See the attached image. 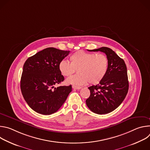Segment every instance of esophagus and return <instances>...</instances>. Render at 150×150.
<instances>
[{
	"mask_svg": "<svg viewBox=\"0 0 150 150\" xmlns=\"http://www.w3.org/2000/svg\"><path fill=\"white\" fill-rule=\"evenodd\" d=\"M72 88L73 89H76V90H80L82 88L81 87H78V86H75V85H72Z\"/></svg>",
	"mask_w": 150,
	"mask_h": 150,
	"instance_id": "1",
	"label": "esophagus"
}]
</instances>
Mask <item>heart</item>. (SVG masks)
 <instances>
[{"label": "heart", "mask_w": 150, "mask_h": 150, "mask_svg": "<svg viewBox=\"0 0 150 150\" xmlns=\"http://www.w3.org/2000/svg\"><path fill=\"white\" fill-rule=\"evenodd\" d=\"M71 63L65 60L59 62L58 68L60 74L65 76L73 74L78 69V74L66 80L69 84L82 85L89 82L96 85L105 76L109 68V60L105 54L77 51L70 56Z\"/></svg>", "instance_id": "heart-1"}]
</instances>
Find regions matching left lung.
<instances>
[{"label":"left lung","mask_w":150,"mask_h":150,"mask_svg":"<svg viewBox=\"0 0 150 150\" xmlns=\"http://www.w3.org/2000/svg\"><path fill=\"white\" fill-rule=\"evenodd\" d=\"M88 51L104 53L109 60V68L105 76L98 84L88 87L90 96L86 100V104L95 113H109L120 105L129 89L126 64L109 47H102Z\"/></svg>","instance_id":"left-lung-1"}]
</instances>
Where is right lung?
Listing matches in <instances>:
<instances>
[{
    "instance_id": "right-lung-1",
    "label": "right lung",
    "mask_w": 150,
    "mask_h": 150,
    "mask_svg": "<svg viewBox=\"0 0 150 150\" xmlns=\"http://www.w3.org/2000/svg\"><path fill=\"white\" fill-rule=\"evenodd\" d=\"M70 51L49 47L25 61L21 78L22 94L30 108L45 115L56 112L72 91V85H54L64 81L58 65Z\"/></svg>"
}]
</instances>
